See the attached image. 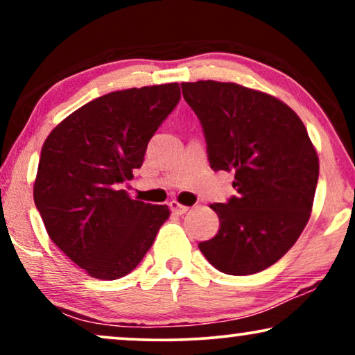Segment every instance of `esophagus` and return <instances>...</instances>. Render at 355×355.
I'll use <instances>...</instances> for the list:
<instances>
[{"label":"esophagus","mask_w":355,"mask_h":355,"mask_svg":"<svg viewBox=\"0 0 355 355\" xmlns=\"http://www.w3.org/2000/svg\"><path fill=\"white\" fill-rule=\"evenodd\" d=\"M169 208H171L173 213H176V215H184L189 210V207L186 205H181V203L176 202V200H171L169 202Z\"/></svg>","instance_id":"1"}]
</instances>
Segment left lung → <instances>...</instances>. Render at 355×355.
Returning a JSON list of instances; mask_svg holds the SVG:
<instances>
[{"label":"left lung","instance_id":"1","mask_svg":"<svg viewBox=\"0 0 355 355\" xmlns=\"http://www.w3.org/2000/svg\"><path fill=\"white\" fill-rule=\"evenodd\" d=\"M213 171H234L237 196L213 203L220 230L198 249L226 275L276 263L307 225L318 157L299 116L275 96L231 82H184Z\"/></svg>","mask_w":355,"mask_h":355}]
</instances>
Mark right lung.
Returning a JSON list of instances; mask_svg holds the SVG:
<instances>
[{"label":"right lung","mask_w":355,"mask_h":355,"mask_svg":"<svg viewBox=\"0 0 355 355\" xmlns=\"http://www.w3.org/2000/svg\"><path fill=\"white\" fill-rule=\"evenodd\" d=\"M181 100L179 84L111 92L67 116L42 147L33 200L51 241L98 279L130 273L168 220L123 184Z\"/></svg>","instance_id":"1"}]
</instances>
